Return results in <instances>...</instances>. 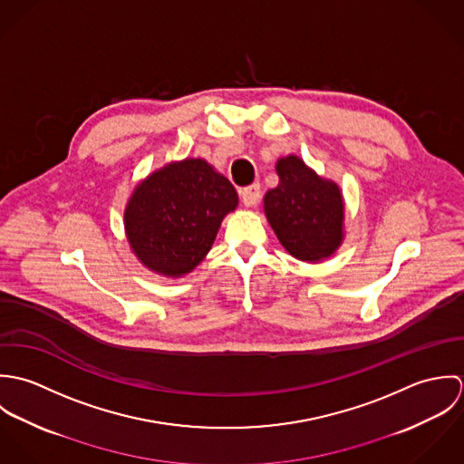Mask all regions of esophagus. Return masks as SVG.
<instances>
[{"label": "esophagus", "mask_w": 464, "mask_h": 464, "mask_svg": "<svg viewBox=\"0 0 464 464\" xmlns=\"http://www.w3.org/2000/svg\"><path fill=\"white\" fill-rule=\"evenodd\" d=\"M239 195H241V199H243V203L246 207H254L261 198V186L259 184H252L248 188H243L239 191Z\"/></svg>", "instance_id": "obj_1"}]
</instances>
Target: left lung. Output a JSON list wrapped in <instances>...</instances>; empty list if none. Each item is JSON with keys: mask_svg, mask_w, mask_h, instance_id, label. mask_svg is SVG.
I'll list each match as a JSON object with an SVG mask.
<instances>
[{"mask_svg": "<svg viewBox=\"0 0 464 464\" xmlns=\"http://www.w3.org/2000/svg\"><path fill=\"white\" fill-rule=\"evenodd\" d=\"M278 186L265 197L266 218L282 246L300 261H322L343 239V199L334 182L320 179L302 159L276 162Z\"/></svg>", "mask_w": 464, "mask_h": 464, "instance_id": "left-lung-1", "label": "left lung"}]
</instances>
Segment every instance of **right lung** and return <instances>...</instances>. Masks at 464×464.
I'll list each match as a JSON object with an SVG mask.
<instances>
[{"label": "right lung", "mask_w": 464, "mask_h": 464, "mask_svg": "<svg viewBox=\"0 0 464 464\" xmlns=\"http://www.w3.org/2000/svg\"><path fill=\"white\" fill-rule=\"evenodd\" d=\"M236 207L237 193L223 175L201 159H186L135 188L125 228L142 265L180 276L203 261L221 219Z\"/></svg>", "instance_id": "right-lung-1"}]
</instances>
